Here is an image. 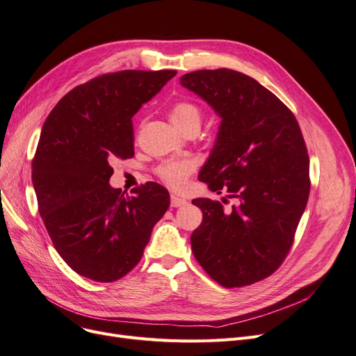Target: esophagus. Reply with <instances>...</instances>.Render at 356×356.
I'll use <instances>...</instances> for the list:
<instances>
[{"label":"esophagus","instance_id":"34e87169","mask_svg":"<svg viewBox=\"0 0 356 356\" xmlns=\"http://www.w3.org/2000/svg\"><path fill=\"white\" fill-rule=\"evenodd\" d=\"M186 204H187L186 198H182V197L175 195V194L170 195V206H172V207H181V206H186Z\"/></svg>","mask_w":356,"mask_h":356}]
</instances>
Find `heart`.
I'll return each instance as SVG.
<instances>
[{
	"label": "heart",
	"instance_id": "obj_1",
	"mask_svg": "<svg viewBox=\"0 0 356 356\" xmlns=\"http://www.w3.org/2000/svg\"><path fill=\"white\" fill-rule=\"evenodd\" d=\"M169 120L181 133L187 131L190 129L200 130L203 112L195 104L181 101L170 108ZM193 169H194V165L188 159H169L162 162L158 166L156 174H158L159 178L163 182H166L168 186L181 187L193 172Z\"/></svg>",
	"mask_w": 356,
	"mask_h": 356
}]
</instances>
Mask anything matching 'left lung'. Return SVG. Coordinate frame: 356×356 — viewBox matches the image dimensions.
Returning <instances> with one entry per match:
<instances>
[{
    "mask_svg": "<svg viewBox=\"0 0 356 356\" xmlns=\"http://www.w3.org/2000/svg\"><path fill=\"white\" fill-rule=\"evenodd\" d=\"M181 86L220 117L198 179L236 204L195 198L203 222L191 235L194 257L225 288L272 275L289 252L309 194V159L293 113L252 77L235 70L184 74Z\"/></svg>",
    "mask_w": 356,
    "mask_h": 356,
    "instance_id": "obj_1",
    "label": "left lung"
}]
</instances>
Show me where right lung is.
Masks as SVG:
<instances>
[{
	"label": "right lung",
	"instance_id": "obj_1",
	"mask_svg": "<svg viewBox=\"0 0 356 356\" xmlns=\"http://www.w3.org/2000/svg\"><path fill=\"white\" fill-rule=\"evenodd\" d=\"M175 70L99 76L68 92L42 127L32 162L39 213L55 250L76 273L113 282L136 267L169 207L156 182L124 194L111 162L134 156L133 121Z\"/></svg>",
	"mask_w": 356,
	"mask_h": 356
}]
</instances>
